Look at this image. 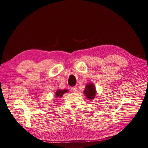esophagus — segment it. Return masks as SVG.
<instances>
[{"label": "esophagus", "mask_w": 148, "mask_h": 148, "mask_svg": "<svg viewBox=\"0 0 148 148\" xmlns=\"http://www.w3.org/2000/svg\"><path fill=\"white\" fill-rule=\"evenodd\" d=\"M71 90L73 92H77V88L76 86H74V87H71Z\"/></svg>", "instance_id": "esophagus-1"}]
</instances>
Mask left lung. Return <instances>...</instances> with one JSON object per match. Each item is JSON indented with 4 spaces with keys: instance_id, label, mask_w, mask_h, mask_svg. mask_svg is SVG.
<instances>
[{
    "instance_id": "8db88e82",
    "label": "left lung",
    "mask_w": 148,
    "mask_h": 148,
    "mask_svg": "<svg viewBox=\"0 0 148 148\" xmlns=\"http://www.w3.org/2000/svg\"><path fill=\"white\" fill-rule=\"evenodd\" d=\"M96 93V87L93 83H89L86 85L84 90V94L88 100L92 101L95 98L96 95H97Z\"/></svg>"
}]
</instances>
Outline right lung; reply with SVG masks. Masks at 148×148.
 <instances>
[{"label": "right lung", "instance_id": "right-lung-1", "mask_svg": "<svg viewBox=\"0 0 148 148\" xmlns=\"http://www.w3.org/2000/svg\"><path fill=\"white\" fill-rule=\"evenodd\" d=\"M69 92L67 89H57V90L55 92V97L56 98H60L62 97L65 93Z\"/></svg>", "mask_w": 148, "mask_h": 148}]
</instances>
